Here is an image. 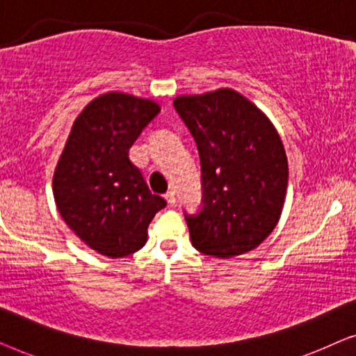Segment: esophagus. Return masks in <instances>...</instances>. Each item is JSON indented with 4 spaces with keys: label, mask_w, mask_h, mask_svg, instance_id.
I'll return each mask as SVG.
<instances>
[{
    "label": "esophagus",
    "mask_w": 356,
    "mask_h": 356,
    "mask_svg": "<svg viewBox=\"0 0 356 356\" xmlns=\"http://www.w3.org/2000/svg\"><path fill=\"white\" fill-rule=\"evenodd\" d=\"M165 201H167L168 206H175V204H177V197H175V193L168 191L167 194H165Z\"/></svg>",
    "instance_id": "obj_1"
}]
</instances>
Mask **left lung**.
<instances>
[{"mask_svg":"<svg viewBox=\"0 0 356 356\" xmlns=\"http://www.w3.org/2000/svg\"><path fill=\"white\" fill-rule=\"evenodd\" d=\"M173 105L201 157L204 206L197 216H186L191 245L218 259L254 250L279 223L289 184L275 126L228 87L179 95Z\"/></svg>","mask_w":356,"mask_h":356,"instance_id":"obj_1","label":"left lung"}]
</instances>
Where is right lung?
I'll list each match as a JSON object with an SVG mask.
<instances>
[{
	"instance_id": "right-lung-1",
	"label": "right lung",
	"mask_w": 356,
	"mask_h": 356,
	"mask_svg": "<svg viewBox=\"0 0 356 356\" xmlns=\"http://www.w3.org/2000/svg\"><path fill=\"white\" fill-rule=\"evenodd\" d=\"M160 105L124 92L89 102L72 123L53 173V196L66 225L102 256L139 251L147 227L167 206L150 193L129 149Z\"/></svg>"
}]
</instances>
